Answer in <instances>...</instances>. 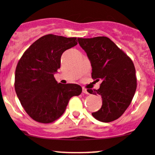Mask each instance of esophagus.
<instances>
[{"label":"esophagus","mask_w":155,"mask_h":155,"mask_svg":"<svg viewBox=\"0 0 155 155\" xmlns=\"http://www.w3.org/2000/svg\"><path fill=\"white\" fill-rule=\"evenodd\" d=\"M82 92H83V93H85V94H89L87 89H86V88H84V87L82 88Z\"/></svg>","instance_id":"obj_1"}]
</instances>
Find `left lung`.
I'll return each mask as SVG.
<instances>
[{
	"instance_id": "8db88e82",
	"label": "left lung",
	"mask_w": 155,
	"mask_h": 155,
	"mask_svg": "<svg viewBox=\"0 0 155 155\" xmlns=\"http://www.w3.org/2000/svg\"><path fill=\"white\" fill-rule=\"evenodd\" d=\"M92 66V78L102 81L99 89H87L102 96V105L92 112L95 119L110 122L118 119L131 104L137 88L135 68L131 58L106 37L78 38Z\"/></svg>"
}]
</instances>
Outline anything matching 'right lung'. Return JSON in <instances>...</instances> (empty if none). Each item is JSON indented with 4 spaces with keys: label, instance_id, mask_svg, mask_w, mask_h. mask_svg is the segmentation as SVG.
I'll list each match as a JSON object with an SVG mask.
<instances>
[{
    "label": "right lung",
    "instance_id": "obj_1",
    "mask_svg": "<svg viewBox=\"0 0 155 155\" xmlns=\"http://www.w3.org/2000/svg\"><path fill=\"white\" fill-rule=\"evenodd\" d=\"M76 44V37L47 34L30 45L18 61L14 88L23 108L34 121H56L64 113L69 99L82 92L79 85L58 83L54 78L63 53Z\"/></svg>",
    "mask_w": 155,
    "mask_h": 155
}]
</instances>
